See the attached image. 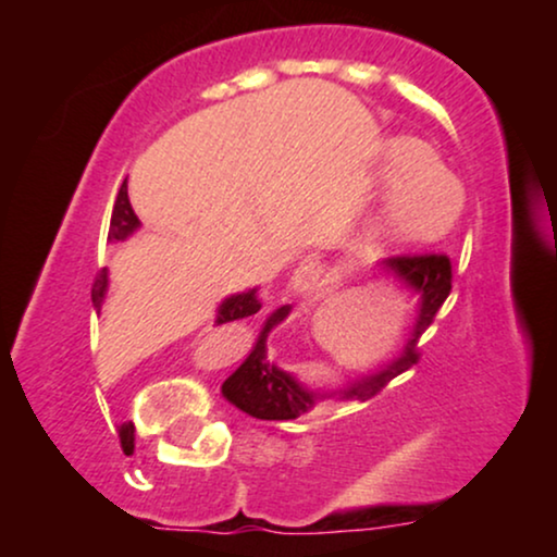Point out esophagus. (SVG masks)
Listing matches in <instances>:
<instances>
[{
    "label": "esophagus",
    "instance_id": "1",
    "mask_svg": "<svg viewBox=\"0 0 557 557\" xmlns=\"http://www.w3.org/2000/svg\"><path fill=\"white\" fill-rule=\"evenodd\" d=\"M319 277H322V267L317 264V261H306V264H300L296 272H293L290 277V290L293 293H309L314 290L319 285Z\"/></svg>",
    "mask_w": 557,
    "mask_h": 557
}]
</instances>
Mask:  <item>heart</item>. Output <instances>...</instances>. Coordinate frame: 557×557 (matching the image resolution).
I'll use <instances>...</instances> for the list:
<instances>
[{"label":"heart","instance_id":"obj_1","mask_svg":"<svg viewBox=\"0 0 557 557\" xmlns=\"http://www.w3.org/2000/svg\"><path fill=\"white\" fill-rule=\"evenodd\" d=\"M382 183L395 188L380 220V238L393 246H421L443 238L463 209L461 185L440 170L434 151L421 140L400 138L389 144Z\"/></svg>","mask_w":557,"mask_h":557}]
</instances>
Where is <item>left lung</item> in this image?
<instances>
[{"instance_id": "1", "label": "left lung", "mask_w": 557, "mask_h": 557, "mask_svg": "<svg viewBox=\"0 0 557 557\" xmlns=\"http://www.w3.org/2000/svg\"><path fill=\"white\" fill-rule=\"evenodd\" d=\"M382 270L393 277H398L403 285L411 287L413 293H419V317L413 324L411 335H408L406 345H403V354L395 361H389L387 367H382L380 372L363 374L350 385L341 389V398L345 400H369L372 395L380 393L382 387H387L395 376L411 369L413 363H419V337L424 335V330L430 327L437 317V311L443 309L445 298L450 296L453 287V267L450 259L445 253H419V257H389L382 264ZM290 314V306H283L274 314L267 319L264 330H261L257 345L248 354V359L227 376L225 385H222V395L238 406L240 411H246L248 417L267 419V421H283V419H298L300 413L311 411L317 400L330 398L332 393H317V389L304 387L293 374L283 372L280 367H274L272 361H267V335L272 327H277L280 322H285V317Z\"/></svg>"}]
</instances>
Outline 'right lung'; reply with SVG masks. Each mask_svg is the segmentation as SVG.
<instances>
[{
	"label": "right lung",
	"instance_id": "obj_1",
	"mask_svg": "<svg viewBox=\"0 0 557 557\" xmlns=\"http://www.w3.org/2000/svg\"><path fill=\"white\" fill-rule=\"evenodd\" d=\"M138 216L133 212L131 201H127V185H120V194L114 198V209H112V220H110V243H120L125 238H131L133 233L138 230ZM107 270H101L96 274L94 287H91V300H94V309L101 311V304H104L107 296ZM261 309L257 290H248V293H238V296H230L222 300V306L216 309V324H225V322H235V319L243 317H253ZM125 434L133 432L131 424L123 426Z\"/></svg>",
	"mask_w": 557,
	"mask_h": 557
}]
</instances>
